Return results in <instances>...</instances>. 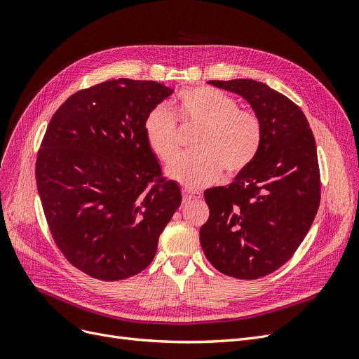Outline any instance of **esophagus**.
<instances>
[{"mask_svg":"<svg viewBox=\"0 0 359 359\" xmlns=\"http://www.w3.org/2000/svg\"><path fill=\"white\" fill-rule=\"evenodd\" d=\"M201 196L200 194H197V193H193V191H190V190H182V200H184V203H189V201H191V200H197V198H200Z\"/></svg>","mask_w":359,"mask_h":359,"instance_id":"34e87169","label":"esophagus"}]
</instances>
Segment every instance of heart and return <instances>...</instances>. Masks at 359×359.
<instances>
[{
    "label": "heart",
    "instance_id": "b5f03b06",
    "mask_svg": "<svg viewBox=\"0 0 359 359\" xmlns=\"http://www.w3.org/2000/svg\"><path fill=\"white\" fill-rule=\"evenodd\" d=\"M177 107L184 128L196 127L193 153L169 168V175L190 190L216 181L222 168L228 175L244 170L255 158L262 143V123L251 111L238 108L236 100L213 88L198 86L182 90ZM144 134L153 153L165 163L177 159L181 150L175 118L163 104L144 119Z\"/></svg>",
    "mask_w": 359,
    "mask_h": 359
}]
</instances>
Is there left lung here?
Wrapping results in <instances>:
<instances>
[{
	"instance_id": "obj_1",
	"label": "left lung",
	"mask_w": 359,
	"mask_h": 359,
	"mask_svg": "<svg viewBox=\"0 0 359 359\" xmlns=\"http://www.w3.org/2000/svg\"><path fill=\"white\" fill-rule=\"evenodd\" d=\"M209 84L248 102L262 123V143L228 187L204 191L210 216L200 228V244L224 275L259 279L291 259L313 225L320 206L316 140L301 108L267 84Z\"/></svg>"
}]
</instances>
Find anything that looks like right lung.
I'll return each instance as SVG.
<instances>
[{
	"label": "right lung",
	"mask_w": 359,
	"mask_h": 359,
	"mask_svg": "<svg viewBox=\"0 0 359 359\" xmlns=\"http://www.w3.org/2000/svg\"><path fill=\"white\" fill-rule=\"evenodd\" d=\"M172 93L156 81L108 80L72 95L50 118L38 193L55 244L95 279L144 270L182 201L144 134L147 114Z\"/></svg>",
	"instance_id": "right-lung-1"
}]
</instances>
